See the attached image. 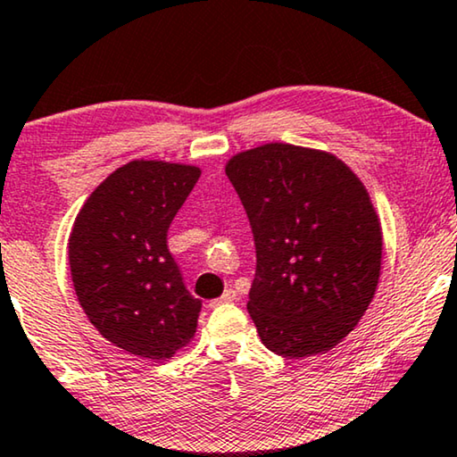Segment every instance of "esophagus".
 <instances>
[{
	"label": "esophagus",
	"instance_id": "1",
	"mask_svg": "<svg viewBox=\"0 0 457 457\" xmlns=\"http://www.w3.org/2000/svg\"><path fill=\"white\" fill-rule=\"evenodd\" d=\"M234 300H236V292H234V290H231V287H229V290H226V292H223V294L220 295V298H217V300H211V302H209V306H211V308H213V306L226 304V302H234Z\"/></svg>",
	"mask_w": 457,
	"mask_h": 457
}]
</instances>
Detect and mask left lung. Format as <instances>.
<instances>
[{"instance_id":"8db88e82","label":"left lung","mask_w":457,"mask_h":457,"mask_svg":"<svg viewBox=\"0 0 457 457\" xmlns=\"http://www.w3.org/2000/svg\"><path fill=\"white\" fill-rule=\"evenodd\" d=\"M250 220L248 312L275 354H325L375 298L383 231L369 190L327 151L267 143L226 163Z\"/></svg>"}]
</instances>
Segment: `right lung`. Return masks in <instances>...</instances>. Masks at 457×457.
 <instances>
[{
	"mask_svg": "<svg viewBox=\"0 0 457 457\" xmlns=\"http://www.w3.org/2000/svg\"><path fill=\"white\" fill-rule=\"evenodd\" d=\"M201 167L134 159L91 192L68 240L82 311L128 354L170 360L195 339L201 300L184 287L167 229Z\"/></svg>",
	"mask_w": 457,
	"mask_h": 457,
	"instance_id": "add662e5",
	"label": "right lung"
}]
</instances>
